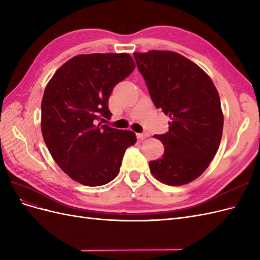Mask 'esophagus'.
<instances>
[{
  "instance_id": "obj_1",
  "label": "esophagus",
  "mask_w": 260,
  "mask_h": 260,
  "mask_svg": "<svg viewBox=\"0 0 260 260\" xmlns=\"http://www.w3.org/2000/svg\"><path fill=\"white\" fill-rule=\"evenodd\" d=\"M137 137L139 140H144V139L148 138L149 136H148V133H138Z\"/></svg>"
}]
</instances>
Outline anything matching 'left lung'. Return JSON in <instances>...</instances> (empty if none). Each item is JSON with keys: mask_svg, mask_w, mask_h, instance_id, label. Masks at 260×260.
I'll return each mask as SVG.
<instances>
[{"mask_svg": "<svg viewBox=\"0 0 260 260\" xmlns=\"http://www.w3.org/2000/svg\"><path fill=\"white\" fill-rule=\"evenodd\" d=\"M149 95L169 116L161 158L149 161L152 175L167 185L192 182L207 169L222 137L223 114L210 77L195 62L171 51L133 53Z\"/></svg>", "mask_w": 260, "mask_h": 260, "instance_id": "obj_1", "label": "left lung"}]
</instances>
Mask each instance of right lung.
Segmentation results:
<instances>
[{
	"mask_svg": "<svg viewBox=\"0 0 260 260\" xmlns=\"http://www.w3.org/2000/svg\"><path fill=\"white\" fill-rule=\"evenodd\" d=\"M136 68L127 53L80 54L46 84L41 103L43 140L59 168L86 186L104 185L119 172L136 133L102 124L111 119L114 86ZM101 122L100 123L99 121Z\"/></svg>",
	"mask_w": 260,
	"mask_h": 260,
	"instance_id": "right-lung-1",
	"label": "right lung"
}]
</instances>
